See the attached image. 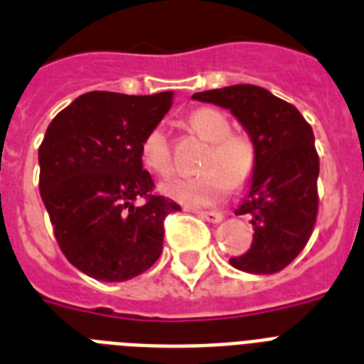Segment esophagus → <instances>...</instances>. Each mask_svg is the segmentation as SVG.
<instances>
[{
	"instance_id": "34e87169",
	"label": "esophagus",
	"mask_w": 364,
	"mask_h": 364,
	"mask_svg": "<svg viewBox=\"0 0 364 364\" xmlns=\"http://www.w3.org/2000/svg\"><path fill=\"white\" fill-rule=\"evenodd\" d=\"M198 217H202L203 220H208L211 224H218L223 223V213L218 211H198Z\"/></svg>"
}]
</instances>
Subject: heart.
<instances>
[{
	"label": "heart",
	"instance_id": "b5f03b06",
	"mask_svg": "<svg viewBox=\"0 0 364 364\" xmlns=\"http://www.w3.org/2000/svg\"><path fill=\"white\" fill-rule=\"evenodd\" d=\"M192 131L209 141L203 170L196 177H172L161 185L162 194L185 205H211L228 192L230 185H243L256 166L254 144L241 134H230L228 117L215 108H200L191 115ZM140 156L144 166L156 176L172 172V151L164 127H155L141 141Z\"/></svg>",
	"mask_w": 364,
	"mask_h": 364
}]
</instances>
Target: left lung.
Wrapping results in <instances>:
<instances>
[{
    "label": "left lung",
    "instance_id": "8db88e82",
    "mask_svg": "<svg viewBox=\"0 0 364 364\" xmlns=\"http://www.w3.org/2000/svg\"><path fill=\"white\" fill-rule=\"evenodd\" d=\"M192 99L230 110L256 149L249 191L235 209V215H250L254 241L230 264L245 273H279L305 249L316 223L320 161L312 129L295 106L252 84L202 91Z\"/></svg>",
    "mask_w": 364,
    "mask_h": 364
}]
</instances>
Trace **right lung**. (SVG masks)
I'll use <instances>...</instances> for the list:
<instances>
[{
    "mask_svg": "<svg viewBox=\"0 0 364 364\" xmlns=\"http://www.w3.org/2000/svg\"><path fill=\"white\" fill-rule=\"evenodd\" d=\"M173 91H90L55 115L38 147V188L65 258L91 279L131 280L162 252L164 217L179 205L151 194L140 147ZM141 197L146 203H135Z\"/></svg>",
    "mask_w": 364,
    "mask_h": 364,
    "instance_id": "1",
    "label": "right lung"
}]
</instances>
